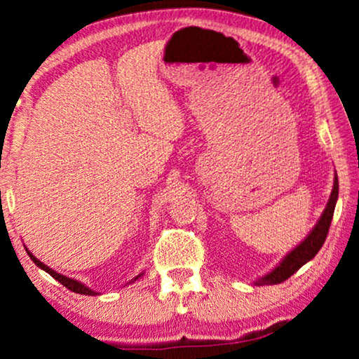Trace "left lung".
<instances>
[{"label": "left lung", "mask_w": 359, "mask_h": 359, "mask_svg": "<svg viewBox=\"0 0 359 359\" xmlns=\"http://www.w3.org/2000/svg\"><path fill=\"white\" fill-rule=\"evenodd\" d=\"M338 199V178L335 176V181H333V189L330 194V199H328L327 208L323 210L322 217L318 219L316 227L312 229V232L307 235V238L304 240L301 245H297L296 248L292 250L287 257H284L281 263L278 264L276 268L273 269L271 273H268L266 276L258 279L257 284H279L286 281L287 278H291L294 273L297 271L299 268H302L304 264L316 257L318 250L322 248V245L325 243V238L328 235V229H330L333 210H335V204Z\"/></svg>", "instance_id": "left-lung-1"}]
</instances>
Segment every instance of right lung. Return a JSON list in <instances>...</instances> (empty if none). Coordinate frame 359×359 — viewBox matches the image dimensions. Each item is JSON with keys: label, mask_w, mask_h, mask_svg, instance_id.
Masks as SVG:
<instances>
[{"label": "right lung", "mask_w": 359, "mask_h": 359, "mask_svg": "<svg viewBox=\"0 0 359 359\" xmlns=\"http://www.w3.org/2000/svg\"><path fill=\"white\" fill-rule=\"evenodd\" d=\"M26 252H27V255H29V257H31V259H32V262H34V263H36L39 268H42V269H43V271H46V273H48V274H50V276H52V278H55L58 283H60V284H63V286H65L67 289H70V291H73V292H76V294H85V296H96V294H97L96 291H91V289H90V287H86V286H85V284H81L80 281H76V279L67 278V276H63V274H58L57 271H53V269H52V268H48V266H47V264H43L42 262H39V259H37L36 257H34V255H32L31 252H29V250H26ZM142 274H144V273H142ZM142 274H139V276H137V278H134V281H135V279H139V278L142 276Z\"/></svg>", "instance_id": "1"}]
</instances>
